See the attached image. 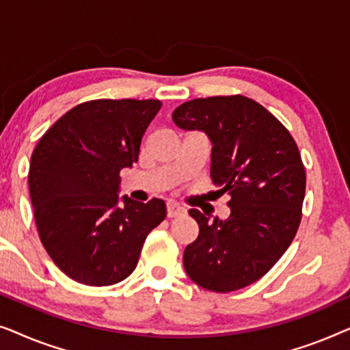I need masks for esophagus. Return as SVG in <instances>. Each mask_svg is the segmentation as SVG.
<instances>
[{
	"label": "esophagus",
	"instance_id": "obj_1",
	"mask_svg": "<svg viewBox=\"0 0 350 350\" xmlns=\"http://www.w3.org/2000/svg\"><path fill=\"white\" fill-rule=\"evenodd\" d=\"M185 213H186V210L181 207V205L174 204V202L167 204V217H169V218L181 217V215H185Z\"/></svg>",
	"mask_w": 350,
	"mask_h": 350
}]
</instances>
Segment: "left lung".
I'll list each match as a JSON object with an SVG mask.
<instances>
[{
  "label": "left lung",
  "instance_id": "8db88e82",
  "mask_svg": "<svg viewBox=\"0 0 350 350\" xmlns=\"http://www.w3.org/2000/svg\"><path fill=\"white\" fill-rule=\"evenodd\" d=\"M172 119L210 137V176L219 196H231L226 221L189 210L199 236L185 250L186 274L217 293L241 290L269 272L298 232L306 193L298 145L274 114L241 94L189 100Z\"/></svg>",
  "mask_w": 350,
  "mask_h": 350
}]
</instances>
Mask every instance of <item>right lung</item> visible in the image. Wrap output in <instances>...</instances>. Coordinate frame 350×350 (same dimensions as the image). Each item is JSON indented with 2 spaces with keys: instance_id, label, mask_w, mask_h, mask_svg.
<instances>
[{
  "instance_id": "obj_1",
  "label": "right lung",
  "mask_w": 350,
  "mask_h": 350,
  "mask_svg": "<svg viewBox=\"0 0 350 350\" xmlns=\"http://www.w3.org/2000/svg\"><path fill=\"white\" fill-rule=\"evenodd\" d=\"M159 100L98 98L76 105L40 138L28 188L38 234L52 261L70 279L107 286L127 279L143 243L164 221L165 204L124 196V167L138 161L142 138Z\"/></svg>"
}]
</instances>
